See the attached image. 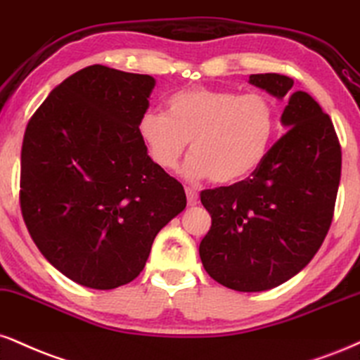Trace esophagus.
Instances as JSON below:
<instances>
[{
	"label": "esophagus",
	"mask_w": 360,
	"mask_h": 360,
	"mask_svg": "<svg viewBox=\"0 0 360 360\" xmlns=\"http://www.w3.org/2000/svg\"><path fill=\"white\" fill-rule=\"evenodd\" d=\"M186 198H188V205H189V206H194V205H196V202H198L199 194H198L196 189L186 188Z\"/></svg>",
	"instance_id": "esophagus-1"
}]
</instances>
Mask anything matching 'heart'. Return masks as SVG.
<instances>
[{"label":"heart","mask_w":360,"mask_h":360,"mask_svg":"<svg viewBox=\"0 0 360 360\" xmlns=\"http://www.w3.org/2000/svg\"><path fill=\"white\" fill-rule=\"evenodd\" d=\"M276 124V107L266 95L194 86L169 95L166 114L144 112L137 131L147 154L164 171L177 166L191 141L186 177L235 184L265 161Z\"/></svg>","instance_id":"1"}]
</instances>
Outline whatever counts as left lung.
I'll return each mask as SVG.
<instances>
[{
	"label": "left lung",
	"mask_w": 360,
	"mask_h": 360,
	"mask_svg": "<svg viewBox=\"0 0 360 360\" xmlns=\"http://www.w3.org/2000/svg\"><path fill=\"white\" fill-rule=\"evenodd\" d=\"M250 82L288 97V131L248 179L201 191L211 228L199 257L211 278L236 292L278 287L309 265L332 224L342 171L330 117L309 94L293 92V80L278 73Z\"/></svg>",
	"instance_id": "8db88e82"
}]
</instances>
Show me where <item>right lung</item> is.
<instances>
[{
  "label": "right lung",
  "mask_w": 360,
  "mask_h": 360,
  "mask_svg": "<svg viewBox=\"0 0 360 360\" xmlns=\"http://www.w3.org/2000/svg\"><path fill=\"white\" fill-rule=\"evenodd\" d=\"M155 80L90 65L51 90L21 146L20 206L30 236L65 276L95 290L131 283L155 235L186 207L137 124Z\"/></svg>",
  "instance_id": "add662e5"
}]
</instances>
